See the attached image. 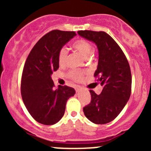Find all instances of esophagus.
Segmentation results:
<instances>
[{"mask_svg": "<svg viewBox=\"0 0 151 151\" xmlns=\"http://www.w3.org/2000/svg\"><path fill=\"white\" fill-rule=\"evenodd\" d=\"M76 92L77 93H78V92H80V86H77L76 87Z\"/></svg>", "mask_w": 151, "mask_h": 151, "instance_id": "34e87169", "label": "esophagus"}]
</instances>
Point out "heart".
<instances>
[{
    "mask_svg": "<svg viewBox=\"0 0 151 151\" xmlns=\"http://www.w3.org/2000/svg\"><path fill=\"white\" fill-rule=\"evenodd\" d=\"M73 47L80 54L83 55L85 58H88L92 53L93 46L90 42L86 39H79L73 43ZM68 50L66 47H62L59 50L58 60L60 65H64L66 63L68 58ZM85 71L83 69H73L68 71V77L74 81H80L84 76Z\"/></svg>",
    "mask_w": 151,
    "mask_h": 151,
    "instance_id": "obj_1",
    "label": "heart"
}]
</instances>
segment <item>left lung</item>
I'll use <instances>...</instances> for the list:
<instances>
[{"instance_id":"obj_1","label":"left lung","mask_w":151,"mask_h":151,"mask_svg":"<svg viewBox=\"0 0 151 151\" xmlns=\"http://www.w3.org/2000/svg\"><path fill=\"white\" fill-rule=\"evenodd\" d=\"M82 37L94 42L99 51V62L94 77L103 86L97 95L91 90V101L83 107L87 118L96 124L113 121L130 98L132 74L127 58L119 45L104 31L79 30Z\"/></svg>"}]
</instances>
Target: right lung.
<instances>
[{
    "instance_id": "obj_1",
    "label": "right lung",
    "mask_w": 151,
    "mask_h": 151,
    "mask_svg": "<svg viewBox=\"0 0 151 151\" xmlns=\"http://www.w3.org/2000/svg\"><path fill=\"white\" fill-rule=\"evenodd\" d=\"M76 35L74 31L52 30L38 41L26 59L21 95L29 113L42 124L58 122L64 115L67 101L75 94V90L66 85H58L55 90L51 75L59 68V50Z\"/></svg>"
}]
</instances>
